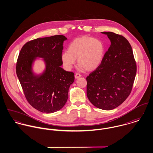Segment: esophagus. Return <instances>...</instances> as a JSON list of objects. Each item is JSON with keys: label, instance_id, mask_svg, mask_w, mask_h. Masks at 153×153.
<instances>
[{"label": "esophagus", "instance_id": "obj_1", "mask_svg": "<svg viewBox=\"0 0 153 153\" xmlns=\"http://www.w3.org/2000/svg\"><path fill=\"white\" fill-rule=\"evenodd\" d=\"M81 75L80 74H79V73H76L75 75V78H79V77H81Z\"/></svg>", "mask_w": 153, "mask_h": 153}]
</instances>
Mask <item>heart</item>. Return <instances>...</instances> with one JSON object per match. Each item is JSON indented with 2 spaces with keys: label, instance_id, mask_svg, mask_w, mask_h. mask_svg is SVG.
I'll return each mask as SVG.
<instances>
[{
  "label": "heart",
  "instance_id": "b5f03b06",
  "mask_svg": "<svg viewBox=\"0 0 153 153\" xmlns=\"http://www.w3.org/2000/svg\"><path fill=\"white\" fill-rule=\"evenodd\" d=\"M104 55L105 46L100 39L82 36L71 42L68 51L62 53L61 59L67 70L72 68L77 59L81 69L91 71L101 64Z\"/></svg>",
  "mask_w": 153,
  "mask_h": 153
}]
</instances>
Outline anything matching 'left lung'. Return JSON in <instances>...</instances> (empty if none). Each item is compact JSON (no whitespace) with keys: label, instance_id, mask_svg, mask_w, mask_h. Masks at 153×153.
<instances>
[{"label":"left lung","instance_id":"obj_1","mask_svg":"<svg viewBox=\"0 0 153 153\" xmlns=\"http://www.w3.org/2000/svg\"><path fill=\"white\" fill-rule=\"evenodd\" d=\"M111 41L101 64L87 77V94L97 108L114 109L131 93L137 65L131 45L121 35L102 32Z\"/></svg>","mask_w":153,"mask_h":153}]
</instances>
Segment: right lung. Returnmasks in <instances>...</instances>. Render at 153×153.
Listing matches in <instances>:
<instances>
[{
  "instance_id": "obj_1",
  "label": "right lung",
  "mask_w": 153,
  "mask_h": 153,
  "mask_svg": "<svg viewBox=\"0 0 153 153\" xmlns=\"http://www.w3.org/2000/svg\"><path fill=\"white\" fill-rule=\"evenodd\" d=\"M62 35L38 38L26 42L19 52L16 74L29 104L45 113H52L61 109L68 98V90L74 81V73L66 71L61 66L63 42ZM35 57L44 58L47 68L40 77L31 71Z\"/></svg>"
}]
</instances>
